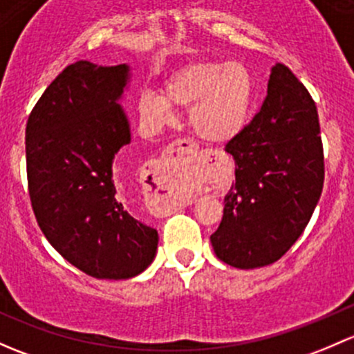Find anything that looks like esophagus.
Masks as SVG:
<instances>
[{"label": "esophagus", "mask_w": 354, "mask_h": 354, "mask_svg": "<svg viewBox=\"0 0 354 354\" xmlns=\"http://www.w3.org/2000/svg\"><path fill=\"white\" fill-rule=\"evenodd\" d=\"M198 155L196 145L191 140H176L167 151L151 163L150 172L158 192V207L162 211L176 209L180 204L189 203L182 194V177L191 170L185 156Z\"/></svg>", "instance_id": "1"}]
</instances>
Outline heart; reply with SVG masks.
<instances>
[{"mask_svg": "<svg viewBox=\"0 0 354 354\" xmlns=\"http://www.w3.org/2000/svg\"><path fill=\"white\" fill-rule=\"evenodd\" d=\"M254 78L242 63L194 61L176 69L163 82L162 93L145 90L138 98L141 119L160 127L172 119L174 109L189 107V122L207 141H228L249 118Z\"/></svg>", "mask_w": 354, "mask_h": 354, "instance_id": "obj_1", "label": "heart"}]
</instances>
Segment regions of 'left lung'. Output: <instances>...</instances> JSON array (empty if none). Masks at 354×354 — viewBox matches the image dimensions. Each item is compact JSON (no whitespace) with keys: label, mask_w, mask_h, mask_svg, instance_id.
<instances>
[{"label":"left lung","mask_w":354,"mask_h":354,"mask_svg":"<svg viewBox=\"0 0 354 354\" xmlns=\"http://www.w3.org/2000/svg\"><path fill=\"white\" fill-rule=\"evenodd\" d=\"M225 151L235 182L211 235L214 254L239 269L272 264L304 233L326 176L315 102L290 68H272L268 97Z\"/></svg>","instance_id":"1"}]
</instances>
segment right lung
I'll list each match as a JSON object with an SVG mask.
<instances>
[{"label": "right lung", "mask_w": 354, "mask_h": 354, "mask_svg": "<svg viewBox=\"0 0 354 354\" xmlns=\"http://www.w3.org/2000/svg\"><path fill=\"white\" fill-rule=\"evenodd\" d=\"M129 68L76 61L32 109L25 131L32 209L50 245L97 279H127L151 264L158 233L129 213L114 160L129 145L118 98Z\"/></svg>", "instance_id": "obj_1"}]
</instances>
